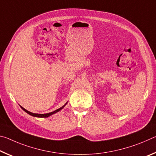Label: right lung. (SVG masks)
<instances>
[{"mask_svg": "<svg viewBox=\"0 0 156 156\" xmlns=\"http://www.w3.org/2000/svg\"><path fill=\"white\" fill-rule=\"evenodd\" d=\"M67 103H66L65 105H63V106H62V107H60V108H59V109H56V110L54 111V112H50V113H44V114H41V113H31V112H29V111L26 110L25 109H24V108H23V107H21V106H20V107L21 108H22V109H23V111H25V112L26 113H28V114L34 116V117H38V118H47V117H49V116L51 115H53V114H54V113L58 112L59 111L62 109L63 108H64V107L65 106V105H67Z\"/></svg>", "mask_w": 156, "mask_h": 156, "instance_id": "1", "label": "right lung"}]
</instances>
